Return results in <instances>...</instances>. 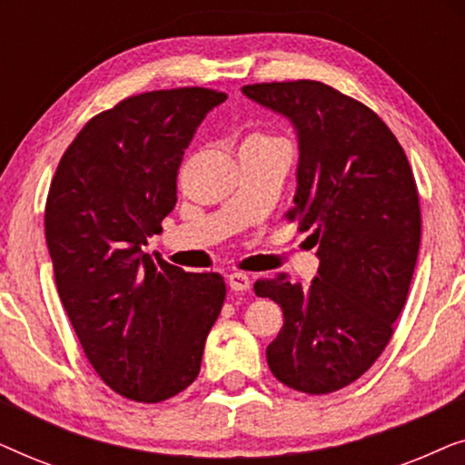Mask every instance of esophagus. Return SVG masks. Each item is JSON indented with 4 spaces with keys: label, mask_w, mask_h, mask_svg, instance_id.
I'll list each match as a JSON object with an SVG mask.
<instances>
[{
    "label": "esophagus",
    "mask_w": 465,
    "mask_h": 465,
    "mask_svg": "<svg viewBox=\"0 0 465 465\" xmlns=\"http://www.w3.org/2000/svg\"><path fill=\"white\" fill-rule=\"evenodd\" d=\"M228 285L234 292H247L252 285V279L245 272H232V275H228Z\"/></svg>",
    "instance_id": "1"
}]
</instances>
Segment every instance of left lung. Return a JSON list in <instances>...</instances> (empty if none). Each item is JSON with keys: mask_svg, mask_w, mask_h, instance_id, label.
I'll return each mask as SVG.
<instances>
[{"mask_svg": "<svg viewBox=\"0 0 465 465\" xmlns=\"http://www.w3.org/2000/svg\"><path fill=\"white\" fill-rule=\"evenodd\" d=\"M243 94L294 124L298 188L285 215L320 243L309 288L285 275L253 283L283 311L266 361L283 385L322 396L377 361L404 309L421 241L415 175L390 126L323 82H262Z\"/></svg>", "mask_w": 465, "mask_h": 465, "instance_id": "8db88e82", "label": "left lung"}]
</instances>
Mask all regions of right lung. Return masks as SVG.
<instances>
[{
	"mask_svg": "<svg viewBox=\"0 0 465 465\" xmlns=\"http://www.w3.org/2000/svg\"><path fill=\"white\" fill-rule=\"evenodd\" d=\"M224 101L201 86L126 97L88 120L50 183L44 231L61 302L104 383L135 402H163L199 377L224 304L220 272L142 250L175 207L196 126Z\"/></svg>",
	"mask_w": 465,
	"mask_h": 465,
	"instance_id": "right-lung-1",
	"label": "right lung"
}]
</instances>
